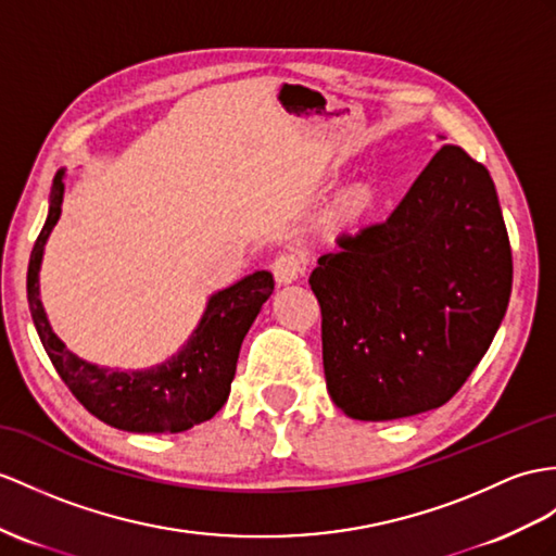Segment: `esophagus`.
<instances>
[{
    "mask_svg": "<svg viewBox=\"0 0 556 556\" xmlns=\"http://www.w3.org/2000/svg\"><path fill=\"white\" fill-rule=\"evenodd\" d=\"M270 270H274L278 286H290L304 274V256L300 252H282L270 264Z\"/></svg>",
    "mask_w": 556,
    "mask_h": 556,
    "instance_id": "34e87169",
    "label": "esophagus"
}]
</instances>
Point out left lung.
Masks as SVG:
<instances>
[{
	"instance_id": "left-lung-1",
	"label": "left lung",
	"mask_w": 556,
	"mask_h": 556,
	"mask_svg": "<svg viewBox=\"0 0 556 556\" xmlns=\"http://www.w3.org/2000/svg\"><path fill=\"white\" fill-rule=\"evenodd\" d=\"M337 245L308 278L330 399L365 422L441 408L509 304L511 250L489 169L445 143L387 222Z\"/></svg>"
}]
</instances>
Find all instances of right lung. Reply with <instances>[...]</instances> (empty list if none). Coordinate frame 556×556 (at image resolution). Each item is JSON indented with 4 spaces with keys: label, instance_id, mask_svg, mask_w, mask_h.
<instances>
[{
    "label": "right lung",
    "instance_id": "obj_1",
    "mask_svg": "<svg viewBox=\"0 0 556 556\" xmlns=\"http://www.w3.org/2000/svg\"><path fill=\"white\" fill-rule=\"evenodd\" d=\"M63 179L65 169H59L53 176L47 222L37 236L28 266L30 314L53 368L91 415L115 429L134 434H179L207 422L231 394L240 344L274 292V276L268 270H254L233 286L210 294L186 344L172 358L151 368H103L79 358L51 330L39 300V268L47 240L61 219Z\"/></svg>",
    "mask_w": 556,
    "mask_h": 556
}]
</instances>
